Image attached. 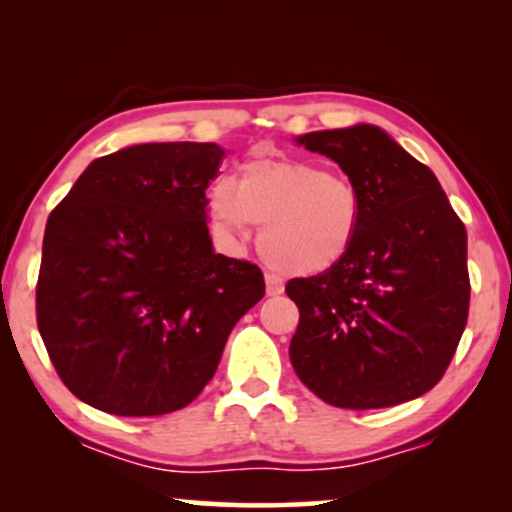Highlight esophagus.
Returning a JSON list of instances; mask_svg holds the SVG:
<instances>
[{"mask_svg": "<svg viewBox=\"0 0 512 512\" xmlns=\"http://www.w3.org/2000/svg\"><path fill=\"white\" fill-rule=\"evenodd\" d=\"M265 289H268V296H279L284 291V279L275 272H268L265 275Z\"/></svg>", "mask_w": 512, "mask_h": 512, "instance_id": "esophagus-1", "label": "esophagus"}]
</instances>
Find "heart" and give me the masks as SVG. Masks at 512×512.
I'll return each mask as SVG.
<instances>
[{
    "instance_id": "1",
    "label": "heart",
    "mask_w": 512,
    "mask_h": 512,
    "mask_svg": "<svg viewBox=\"0 0 512 512\" xmlns=\"http://www.w3.org/2000/svg\"><path fill=\"white\" fill-rule=\"evenodd\" d=\"M209 214L228 233L258 223V251L293 275H321L349 254L361 226V195L347 177L298 158H256L240 167L235 188L219 181Z\"/></svg>"
}]
</instances>
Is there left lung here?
<instances>
[{
  "label": "left lung",
  "mask_w": 512,
  "mask_h": 512,
  "mask_svg": "<svg viewBox=\"0 0 512 512\" xmlns=\"http://www.w3.org/2000/svg\"><path fill=\"white\" fill-rule=\"evenodd\" d=\"M298 144L335 160L361 195V226L335 268L296 277L293 370L335 408H389L445 375L468 321L466 228L436 174L375 125Z\"/></svg>",
  "instance_id": "obj_1"
}]
</instances>
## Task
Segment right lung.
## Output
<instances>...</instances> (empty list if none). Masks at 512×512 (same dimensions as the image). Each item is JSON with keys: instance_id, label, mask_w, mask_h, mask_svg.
<instances>
[{"instance_id": "right-lung-1", "label": "right lung", "mask_w": 512, "mask_h": 512, "mask_svg": "<svg viewBox=\"0 0 512 512\" xmlns=\"http://www.w3.org/2000/svg\"><path fill=\"white\" fill-rule=\"evenodd\" d=\"M216 144H137L93 160L48 216L37 326L65 387L118 417L186 408L265 293L214 254L205 191Z\"/></svg>"}]
</instances>
